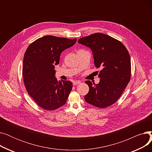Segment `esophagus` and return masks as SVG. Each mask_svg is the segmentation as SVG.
Here are the masks:
<instances>
[{"label":"esophagus","instance_id":"obj_1","mask_svg":"<svg viewBox=\"0 0 152 152\" xmlns=\"http://www.w3.org/2000/svg\"><path fill=\"white\" fill-rule=\"evenodd\" d=\"M80 83H81V81H76L73 82V85H74V86H75V85L79 84H80Z\"/></svg>","mask_w":152,"mask_h":152}]
</instances>
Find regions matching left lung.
Returning <instances> with one entry per match:
<instances>
[{
    "label": "left lung",
    "mask_w": 152,
    "mask_h": 152,
    "mask_svg": "<svg viewBox=\"0 0 152 152\" xmlns=\"http://www.w3.org/2000/svg\"><path fill=\"white\" fill-rule=\"evenodd\" d=\"M78 42L92 50L94 65L102 68L99 84L86 81L89 91L85 100L89 104L105 108L121 97L131 76L130 55L121 42L108 35L97 33L82 37Z\"/></svg>",
    "instance_id": "8db88e82"
}]
</instances>
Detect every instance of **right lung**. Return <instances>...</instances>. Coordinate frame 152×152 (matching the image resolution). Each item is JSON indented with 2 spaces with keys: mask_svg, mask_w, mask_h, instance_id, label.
I'll list each match as a JSON object with an SVG mask.
<instances>
[{
  "mask_svg": "<svg viewBox=\"0 0 152 152\" xmlns=\"http://www.w3.org/2000/svg\"><path fill=\"white\" fill-rule=\"evenodd\" d=\"M76 39L45 36L32 42L24 56L23 77L26 91L41 108L52 111L66 103L72 90L69 81H58L55 65L61 53L73 46Z\"/></svg>",
  "mask_w": 152,
  "mask_h": 152,
  "instance_id": "1",
  "label": "right lung"
}]
</instances>
